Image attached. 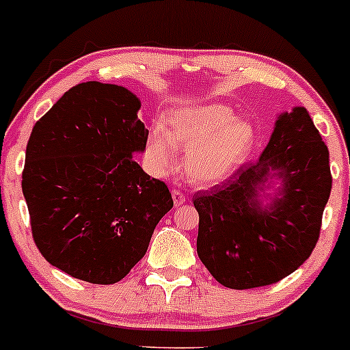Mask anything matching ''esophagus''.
Instances as JSON below:
<instances>
[{
  "instance_id": "1",
  "label": "esophagus",
  "mask_w": 350,
  "mask_h": 350,
  "mask_svg": "<svg viewBox=\"0 0 350 350\" xmlns=\"http://www.w3.org/2000/svg\"><path fill=\"white\" fill-rule=\"evenodd\" d=\"M171 194H172V199H174L176 206H181V204H184V202H186V194H184L183 191L174 189Z\"/></svg>"
}]
</instances>
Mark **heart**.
Wrapping results in <instances>:
<instances>
[{"instance_id": "obj_1", "label": "heart", "mask_w": 350, "mask_h": 350, "mask_svg": "<svg viewBox=\"0 0 350 350\" xmlns=\"http://www.w3.org/2000/svg\"><path fill=\"white\" fill-rule=\"evenodd\" d=\"M256 139L254 126L226 105L186 106L167 114L166 124L151 128L146 154L157 172H166L187 149L184 167L199 186L224 181L247 159Z\"/></svg>"}]
</instances>
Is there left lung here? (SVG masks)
I'll return each instance as SVG.
<instances>
[{"label":"left lung","instance_id":"8db88e82","mask_svg":"<svg viewBox=\"0 0 350 350\" xmlns=\"http://www.w3.org/2000/svg\"><path fill=\"white\" fill-rule=\"evenodd\" d=\"M271 170L283 196L262 210L256 194ZM331 187L329 149L306 107L281 114L257 163L194 194L199 259L229 289L279 282L312 254Z\"/></svg>","mask_w":350,"mask_h":350}]
</instances>
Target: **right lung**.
Segmentation results:
<instances>
[{"instance_id": "add662e5", "label": "right lung", "mask_w": 350, "mask_h": 350, "mask_svg": "<svg viewBox=\"0 0 350 350\" xmlns=\"http://www.w3.org/2000/svg\"><path fill=\"white\" fill-rule=\"evenodd\" d=\"M139 107L122 86L76 84L29 136L21 187L34 244L71 278L121 281L174 206L166 184L133 159L149 134Z\"/></svg>"}]
</instances>
